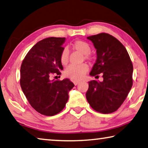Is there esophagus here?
<instances>
[{"instance_id":"34e87169","label":"esophagus","mask_w":148,"mask_h":148,"mask_svg":"<svg viewBox=\"0 0 148 148\" xmlns=\"http://www.w3.org/2000/svg\"><path fill=\"white\" fill-rule=\"evenodd\" d=\"M79 82H80L78 81V80H74V81H73V83L74 84L75 86L78 85V84Z\"/></svg>"}]
</instances>
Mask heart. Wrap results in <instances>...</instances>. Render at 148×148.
Returning a JSON list of instances; mask_svg holds the SVG:
<instances>
[{"label":"heart","mask_w":148,"mask_h":148,"mask_svg":"<svg viewBox=\"0 0 148 148\" xmlns=\"http://www.w3.org/2000/svg\"><path fill=\"white\" fill-rule=\"evenodd\" d=\"M72 48L84 55L86 59H91V48L90 45L83 41H76L72 44ZM60 62L62 64L66 65L69 60V52L68 49L64 48L60 54ZM88 66L86 64L80 65H70L65 70V76L74 79H81L88 72Z\"/></svg>","instance_id":"b5f03b06"}]
</instances>
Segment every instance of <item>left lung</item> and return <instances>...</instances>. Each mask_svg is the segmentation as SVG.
I'll return each instance as SVG.
<instances>
[{"label": "left lung", "instance_id": "8db88e82", "mask_svg": "<svg viewBox=\"0 0 148 148\" xmlns=\"http://www.w3.org/2000/svg\"><path fill=\"white\" fill-rule=\"evenodd\" d=\"M87 39L97 55L90 75L97 77L102 73L103 80L89 82L86 99L95 111L111 113L121 106L132 88V63L123 45L111 35L101 33Z\"/></svg>", "mask_w": 148, "mask_h": 148}]
</instances>
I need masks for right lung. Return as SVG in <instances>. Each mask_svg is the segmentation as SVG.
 <instances>
[{
  "instance_id": "add662e5",
  "label": "right lung",
  "mask_w": 148,
  "mask_h": 148,
  "mask_svg": "<svg viewBox=\"0 0 148 148\" xmlns=\"http://www.w3.org/2000/svg\"><path fill=\"white\" fill-rule=\"evenodd\" d=\"M64 37H48L37 43L23 59L20 86L31 106L39 113L53 116L64 109L74 84L69 79H51L63 70L60 54Z\"/></svg>"
}]
</instances>
